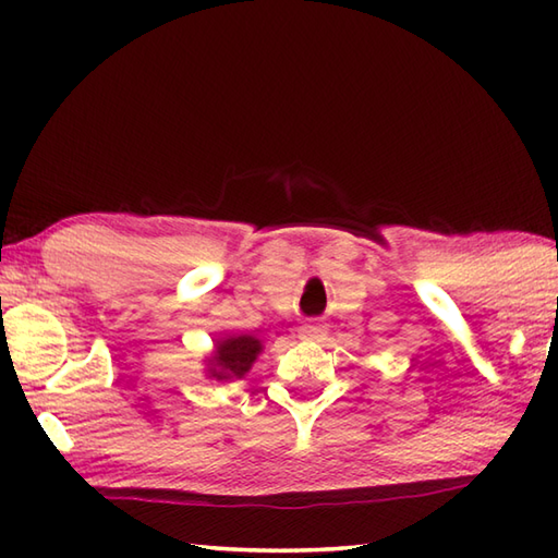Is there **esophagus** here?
<instances>
[{
    "instance_id": "obj_1",
    "label": "esophagus",
    "mask_w": 558,
    "mask_h": 558,
    "mask_svg": "<svg viewBox=\"0 0 558 558\" xmlns=\"http://www.w3.org/2000/svg\"><path fill=\"white\" fill-rule=\"evenodd\" d=\"M324 336H326V326H322V324L310 322V324H302L300 326V338L302 340L314 342V340H322Z\"/></svg>"
}]
</instances>
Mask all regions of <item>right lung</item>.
Instances as JSON below:
<instances>
[{
	"label": "right lung",
	"instance_id": "obj_1",
	"mask_svg": "<svg viewBox=\"0 0 558 558\" xmlns=\"http://www.w3.org/2000/svg\"><path fill=\"white\" fill-rule=\"evenodd\" d=\"M264 350L260 340L254 336H228L216 340V350L208 360V376L216 381H232L244 378L252 369L258 352Z\"/></svg>",
	"mask_w": 558,
	"mask_h": 558
}]
</instances>
